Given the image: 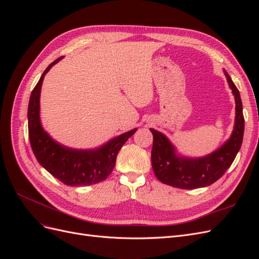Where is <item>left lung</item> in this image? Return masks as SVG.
<instances>
[{
	"label": "left lung",
	"mask_w": 259,
	"mask_h": 259,
	"mask_svg": "<svg viewBox=\"0 0 259 259\" xmlns=\"http://www.w3.org/2000/svg\"><path fill=\"white\" fill-rule=\"evenodd\" d=\"M236 101V119L229 139L209 154L190 158L177 152L176 147L163 133L150 128L153 135L151 163L161 183L180 189H195L214 184L230 167L240 150L244 134V117L239 90L224 70Z\"/></svg>",
	"instance_id": "8db88e82"
}]
</instances>
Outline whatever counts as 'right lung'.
I'll list each match as a JSON object with an SVG mask.
<instances>
[{
    "label": "right lung",
    "mask_w": 259,
    "mask_h": 259,
    "mask_svg": "<svg viewBox=\"0 0 259 259\" xmlns=\"http://www.w3.org/2000/svg\"><path fill=\"white\" fill-rule=\"evenodd\" d=\"M62 57L53 61L31 93L28 106L29 140L37 162L55 178L68 186H90L105 180L115 165L116 155L137 128L109 140L94 149H74L53 139L41 123L40 96L45 74Z\"/></svg>",
    "instance_id": "obj_1"
}]
</instances>
